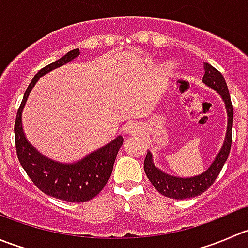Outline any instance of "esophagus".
Instances as JSON below:
<instances>
[{"label":"esophagus","instance_id":"1","mask_svg":"<svg viewBox=\"0 0 248 248\" xmlns=\"http://www.w3.org/2000/svg\"><path fill=\"white\" fill-rule=\"evenodd\" d=\"M124 131L129 134H136L139 132V126L137 124H134V122H128V124H124Z\"/></svg>","mask_w":248,"mask_h":248}]
</instances>
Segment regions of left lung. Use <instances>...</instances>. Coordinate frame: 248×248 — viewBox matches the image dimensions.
Returning <instances> with one entry per match:
<instances>
[{"label": "left lung", "instance_id": "1", "mask_svg": "<svg viewBox=\"0 0 248 248\" xmlns=\"http://www.w3.org/2000/svg\"><path fill=\"white\" fill-rule=\"evenodd\" d=\"M202 82L207 87L215 90L224 102L228 115L227 133H225L224 143H223L218 155L216 156L213 162L211 163V166L205 172L199 175L186 178L168 174V173L163 172L162 170L156 167L153 160V154L148 150L146 157L144 160V170H145L151 184L154 185V188L166 198L183 200V199L195 198V196L201 195L203 191L207 190L211 185L215 183L216 178L220 173L225 161L228 160V156H229L230 148H232V121H234V109H232L227 82H225L222 74L208 63H205V74H203Z\"/></svg>", "mask_w": 248, "mask_h": 248}]
</instances>
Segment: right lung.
I'll list each match as a JSON object with an SVG mask.
<instances>
[{
	"mask_svg": "<svg viewBox=\"0 0 248 248\" xmlns=\"http://www.w3.org/2000/svg\"><path fill=\"white\" fill-rule=\"evenodd\" d=\"M80 55V49L70 50L54 63L41 69L24 93L14 124L16 148L19 162L32 180L33 184L47 195L69 202H85L97 196L111 175L115 158L124 143L121 136L107 145L97 149L81 160L73 163L58 162L41 154L26 139L23 129V110L29 94L40 78L54 69L65 65Z\"/></svg>",
	"mask_w": 248,
	"mask_h": 248,
	"instance_id": "add662e5",
	"label": "right lung"
}]
</instances>
